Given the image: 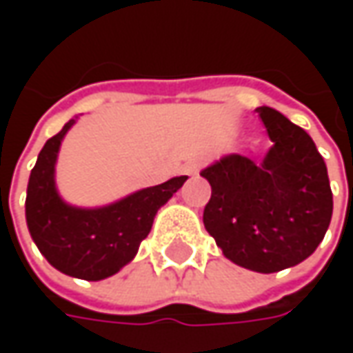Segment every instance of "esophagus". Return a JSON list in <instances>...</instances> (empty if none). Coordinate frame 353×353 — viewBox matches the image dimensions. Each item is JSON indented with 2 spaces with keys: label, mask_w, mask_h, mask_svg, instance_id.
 <instances>
[{
  "label": "esophagus",
  "mask_w": 353,
  "mask_h": 353,
  "mask_svg": "<svg viewBox=\"0 0 353 353\" xmlns=\"http://www.w3.org/2000/svg\"><path fill=\"white\" fill-rule=\"evenodd\" d=\"M198 170H200V163H198V161H188L183 167V172L184 174H188V176H190V174H196Z\"/></svg>",
  "instance_id": "obj_1"
}]
</instances>
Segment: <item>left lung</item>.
Returning <instances> with one entry per match:
<instances>
[{
  "mask_svg": "<svg viewBox=\"0 0 353 353\" xmlns=\"http://www.w3.org/2000/svg\"><path fill=\"white\" fill-rule=\"evenodd\" d=\"M255 112L273 147L259 165L234 153L200 172L212 186L204 228L230 261L275 273L319 248L332 218V190L305 129L273 108Z\"/></svg>",
  "mask_w": 353,
  "mask_h": 353,
  "instance_id": "left-lung-1",
  "label": "left lung"
}]
</instances>
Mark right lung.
Listing matches in <instances>:
<instances>
[{
	"mask_svg": "<svg viewBox=\"0 0 353 353\" xmlns=\"http://www.w3.org/2000/svg\"><path fill=\"white\" fill-rule=\"evenodd\" d=\"M74 121L70 119L41 149L29 176L25 216L37 248L54 269L84 281H102L135 257L157 210L188 176H174L102 208L70 206L57 192L54 165L62 137Z\"/></svg>",
	"mask_w": 353,
	"mask_h": 353,
	"instance_id": "obj_1",
	"label": "right lung"
}]
</instances>
